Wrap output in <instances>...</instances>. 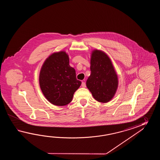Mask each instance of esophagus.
Listing matches in <instances>:
<instances>
[{"mask_svg": "<svg viewBox=\"0 0 160 160\" xmlns=\"http://www.w3.org/2000/svg\"><path fill=\"white\" fill-rule=\"evenodd\" d=\"M82 87H83V88H86V83H85V82H82V84H81Z\"/></svg>", "mask_w": 160, "mask_h": 160, "instance_id": "esophagus-1", "label": "esophagus"}]
</instances>
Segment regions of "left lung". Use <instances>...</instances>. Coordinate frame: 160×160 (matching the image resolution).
Here are the masks:
<instances>
[{
  "label": "left lung",
  "mask_w": 160,
  "mask_h": 160,
  "mask_svg": "<svg viewBox=\"0 0 160 160\" xmlns=\"http://www.w3.org/2000/svg\"><path fill=\"white\" fill-rule=\"evenodd\" d=\"M91 74L86 86L93 97L98 102H109L118 88V77L111 60L105 52L92 51L90 61Z\"/></svg>",
  "instance_id": "obj_1"
}]
</instances>
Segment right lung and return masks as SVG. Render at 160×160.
Listing matches in <instances>:
<instances>
[{
	"mask_svg": "<svg viewBox=\"0 0 160 160\" xmlns=\"http://www.w3.org/2000/svg\"><path fill=\"white\" fill-rule=\"evenodd\" d=\"M39 85L44 97L56 106H65L72 101L74 93L81 85L75 69L69 65L68 55L60 51L45 61L39 75Z\"/></svg>",
	"mask_w": 160,
	"mask_h": 160,
	"instance_id": "obj_1",
	"label": "right lung"
}]
</instances>
